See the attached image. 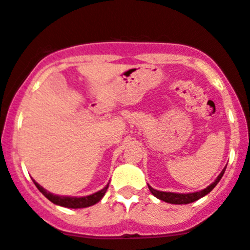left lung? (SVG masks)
<instances>
[{"mask_svg":"<svg viewBox=\"0 0 250 250\" xmlns=\"http://www.w3.org/2000/svg\"><path fill=\"white\" fill-rule=\"evenodd\" d=\"M226 167H227V165H226ZM226 167L222 170V171H221V174L217 176V179L211 184V185L207 186V188H204V190L196 191V192H188V193L167 192V191L155 190V188H153L151 186H149V185H148V188H149V190H150V192L153 193V195L155 196L157 199L162 200V201H164V202H167V204H172V205L191 204V202L197 201V200L201 199V197H204V196H206L207 193H209L212 190H213L214 186L220 183V180L222 179L223 174H225V171H226Z\"/></svg>","mask_w":250,"mask_h":250,"instance_id":"obj_1","label":"left lung"}]
</instances>
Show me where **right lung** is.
<instances>
[{
    "mask_svg": "<svg viewBox=\"0 0 250 250\" xmlns=\"http://www.w3.org/2000/svg\"><path fill=\"white\" fill-rule=\"evenodd\" d=\"M34 185L37 186L39 191L45 196L49 201H51L53 204L58 205V206L67 207V208H85V207H90L92 205L97 204L99 201H101V199L106 193L107 188H108V184L104 186L102 190L97 191V192L92 193V195L88 196H83V197H74V196H59L54 195V193L49 192L45 188H42L38 183H36V180H33Z\"/></svg>",
    "mask_w": 250,
    "mask_h": 250,
    "instance_id": "add662e5",
    "label": "right lung"
}]
</instances>
